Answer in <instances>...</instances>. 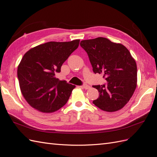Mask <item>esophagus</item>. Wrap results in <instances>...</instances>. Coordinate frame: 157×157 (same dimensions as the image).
Masks as SVG:
<instances>
[{"mask_svg": "<svg viewBox=\"0 0 157 157\" xmlns=\"http://www.w3.org/2000/svg\"><path fill=\"white\" fill-rule=\"evenodd\" d=\"M82 88H84V89H86V90H88V89H89V88H90V86H88V84H83L82 86Z\"/></svg>", "mask_w": 157, "mask_h": 157, "instance_id": "1", "label": "esophagus"}]
</instances>
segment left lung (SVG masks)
Returning a JSON list of instances; mask_svg holds the SVG:
<instances>
[{"label":"left lung","instance_id":"1","mask_svg":"<svg viewBox=\"0 0 157 157\" xmlns=\"http://www.w3.org/2000/svg\"><path fill=\"white\" fill-rule=\"evenodd\" d=\"M80 45L86 52L94 73L102 74L107 81L93 86L99 93L93 103L107 112L122 109L137 86V65L129 50L103 37L82 40Z\"/></svg>","mask_w":157,"mask_h":157}]
</instances>
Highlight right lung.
<instances>
[{"label":"right lung","instance_id":"right-lung-1","mask_svg":"<svg viewBox=\"0 0 157 157\" xmlns=\"http://www.w3.org/2000/svg\"><path fill=\"white\" fill-rule=\"evenodd\" d=\"M79 42H48L23 56L17 67V78L22 95L32 107L42 113H52L67 102L75 86L55 76L78 48Z\"/></svg>","mask_w":157,"mask_h":157}]
</instances>
